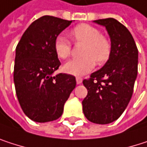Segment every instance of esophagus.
<instances>
[{"label":"esophagus","instance_id":"34e87169","mask_svg":"<svg viewBox=\"0 0 147 147\" xmlns=\"http://www.w3.org/2000/svg\"><path fill=\"white\" fill-rule=\"evenodd\" d=\"M82 78L81 77H76V83L78 84V85H80V84H81L82 83Z\"/></svg>","mask_w":147,"mask_h":147}]
</instances>
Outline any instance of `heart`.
<instances>
[{"label":"heart","instance_id":"heart-1","mask_svg":"<svg viewBox=\"0 0 147 147\" xmlns=\"http://www.w3.org/2000/svg\"><path fill=\"white\" fill-rule=\"evenodd\" d=\"M70 36L75 42L86 43L82 50V58L74 59L67 62L63 69L67 74L82 76L90 73L98 65L105 64L111 55L112 43L109 37L102 35V32L89 24H80L74 27ZM55 51L61 59H67L71 55L72 43L62 35L55 41Z\"/></svg>","mask_w":147,"mask_h":147}]
</instances>
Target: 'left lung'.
I'll return each mask as SVG.
<instances>
[{
  "instance_id": "left-lung-1",
  "label": "left lung",
  "mask_w": 147,
  "mask_h": 147,
  "mask_svg": "<svg viewBox=\"0 0 147 147\" xmlns=\"http://www.w3.org/2000/svg\"><path fill=\"white\" fill-rule=\"evenodd\" d=\"M105 26L112 43L109 61L83 80L87 96L82 101L85 116L97 124L117 120L133 95L138 73V49L129 31L113 18L95 20Z\"/></svg>"
}]
</instances>
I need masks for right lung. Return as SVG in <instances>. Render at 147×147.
Here are the masks:
<instances>
[{
    "mask_svg": "<svg viewBox=\"0 0 147 147\" xmlns=\"http://www.w3.org/2000/svg\"><path fill=\"white\" fill-rule=\"evenodd\" d=\"M73 20L45 15L33 21L16 47L13 80L24 113L37 122L58 119L66 101L75 88L71 74L53 73L61 65L55 41Z\"/></svg>",
    "mask_w": 147,
    "mask_h": 147,
    "instance_id": "1",
    "label": "right lung"
}]
</instances>
